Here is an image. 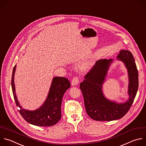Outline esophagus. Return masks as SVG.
Here are the masks:
<instances>
[{
  "label": "esophagus",
  "instance_id": "esophagus-1",
  "mask_svg": "<svg viewBox=\"0 0 146 146\" xmlns=\"http://www.w3.org/2000/svg\"><path fill=\"white\" fill-rule=\"evenodd\" d=\"M79 82V78L77 76H75L73 77V78L72 80V86H75L78 84Z\"/></svg>",
  "mask_w": 146,
  "mask_h": 146
}]
</instances>
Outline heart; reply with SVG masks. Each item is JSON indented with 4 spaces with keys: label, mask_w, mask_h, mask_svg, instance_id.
Listing matches in <instances>:
<instances>
[{
    "label": "heart",
    "mask_w": 146,
    "mask_h": 146,
    "mask_svg": "<svg viewBox=\"0 0 146 146\" xmlns=\"http://www.w3.org/2000/svg\"><path fill=\"white\" fill-rule=\"evenodd\" d=\"M88 65H90V64H85V67H86V66H88Z\"/></svg>",
    "instance_id": "heart-1"
}]
</instances>
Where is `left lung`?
Here are the masks:
<instances>
[{
	"mask_svg": "<svg viewBox=\"0 0 146 146\" xmlns=\"http://www.w3.org/2000/svg\"><path fill=\"white\" fill-rule=\"evenodd\" d=\"M124 62L128 70L129 99L124 103H117L107 99L102 92V85L112 59L99 60L85 75L80 88L83 94L86 112L96 121H112L123 117L129 110L139 86L138 72L135 59L128 50H122L117 57Z\"/></svg>",
	"mask_w": 146,
	"mask_h": 146,
	"instance_id": "8db88e82",
	"label": "left lung"
}]
</instances>
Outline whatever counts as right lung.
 Listing matches in <instances>:
<instances>
[{"instance_id": "obj_1", "label": "right lung", "mask_w": 146, "mask_h": 146, "mask_svg": "<svg viewBox=\"0 0 146 146\" xmlns=\"http://www.w3.org/2000/svg\"><path fill=\"white\" fill-rule=\"evenodd\" d=\"M15 65L11 78V86L14 98L19 112L23 119L28 123L40 127H48L57 124L61 117V104L63 96L66 90L70 87L68 78L62 77H54L48 92L47 98L44 104L36 110L28 111L23 109L20 106L15 94L14 74Z\"/></svg>"}]
</instances>
